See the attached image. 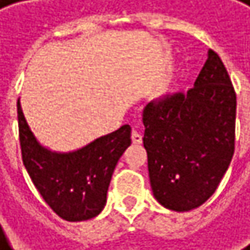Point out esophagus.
Segmentation results:
<instances>
[{
	"label": "esophagus",
	"instance_id": "obj_1",
	"mask_svg": "<svg viewBox=\"0 0 250 250\" xmlns=\"http://www.w3.org/2000/svg\"><path fill=\"white\" fill-rule=\"evenodd\" d=\"M131 140H132L134 145H140L142 143V134L139 131L132 129V132H131Z\"/></svg>",
	"mask_w": 250,
	"mask_h": 250
}]
</instances>
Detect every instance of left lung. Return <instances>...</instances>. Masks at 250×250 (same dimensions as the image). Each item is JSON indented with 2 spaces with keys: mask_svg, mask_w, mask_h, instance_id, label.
Segmentation results:
<instances>
[{
  "mask_svg": "<svg viewBox=\"0 0 250 250\" xmlns=\"http://www.w3.org/2000/svg\"><path fill=\"white\" fill-rule=\"evenodd\" d=\"M235 104L222 61L208 50L192 89L145 107L143 145L161 206L189 211L213 195L234 153Z\"/></svg>",
  "mask_w": 250,
  "mask_h": 250,
  "instance_id": "left-lung-1",
  "label": "left lung"
}]
</instances>
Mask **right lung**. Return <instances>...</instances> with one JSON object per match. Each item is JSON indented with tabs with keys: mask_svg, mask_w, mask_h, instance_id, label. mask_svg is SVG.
Masks as SVG:
<instances>
[{
	"mask_svg": "<svg viewBox=\"0 0 250 250\" xmlns=\"http://www.w3.org/2000/svg\"><path fill=\"white\" fill-rule=\"evenodd\" d=\"M23 166L44 201L62 219L88 221L101 213L119 158L131 145V126L124 125L86 146L56 152L31 131L18 103Z\"/></svg>",
	"mask_w": 250,
	"mask_h": 250,
	"instance_id": "obj_1",
	"label": "right lung"
}]
</instances>
